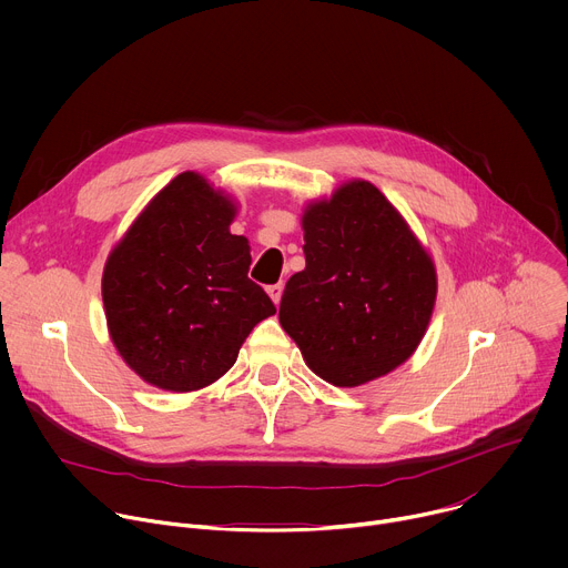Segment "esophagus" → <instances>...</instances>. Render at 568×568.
I'll return each mask as SVG.
<instances>
[{"label": "esophagus", "mask_w": 568, "mask_h": 568, "mask_svg": "<svg viewBox=\"0 0 568 568\" xmlns=\"http://www.w3.org/2000/svg\"><path fill=\"white\" fill-rule=\"evenodd\" d=\"M267 294H270V298L278 305V303H281V296H283V283L270 285V287H267Z\"/></svg>", "instance_id": "34e87169"}]
</instances>
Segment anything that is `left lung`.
I'll return each mask as SVG.
<instances>
[{
    "mask_svg": "<svg viewBox=\"0 0 568 568\" xmlns=\"http://www.w3.org/2000/svg\"><path fill=\"white\" fill-rule=\"evenodd\" d=\"M301 226L305 270L285 285L283 331L307 368L335 386L388 375L429 328L438 292L429 252L366 180L307 202Z\"/></svg>",
    "mask_w": 568,
    "mask_h": 568,
    "instance_id": "1",
    "label": "left lung"
}]
</instances>
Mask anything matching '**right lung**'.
I'll use <instances>...</instances> for the list:
<instances>
[{
	"label": "right lung",
	"mask_w": 568,
	"mask_h": 568,
	"mask_svg": "<svg viewBox=\"0 0 568 568\" xmlns=\"http://www.w3.org/2000/svg\"><path fill=\"white\" fill-rule=\"evenodd\" d=\"M235 200L186 171L161 189L103 270L108 331L148 384L189 393L220 379L256 323L276 314L250 281V240L229 231Z\"/></svg>",
	"instance_id": "right-lung-1"
}]
</instances>
